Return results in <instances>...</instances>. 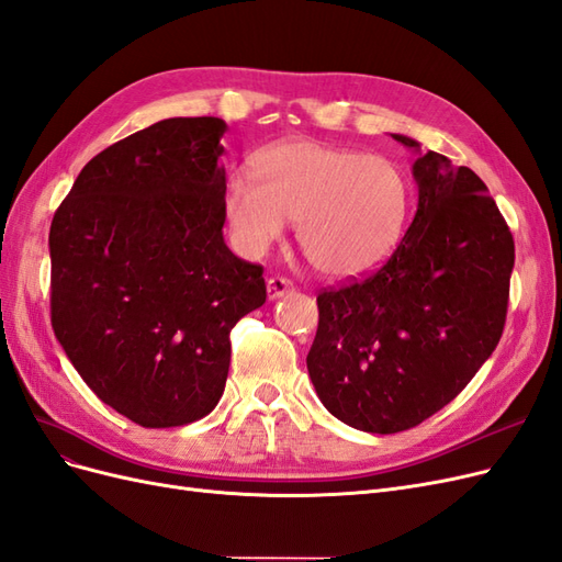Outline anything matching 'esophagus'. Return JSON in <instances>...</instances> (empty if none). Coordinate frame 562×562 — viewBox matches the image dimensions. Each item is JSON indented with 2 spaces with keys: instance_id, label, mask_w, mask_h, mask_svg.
<instances>
[{
  "instance_id": "34e87169",
  "label": "esophagus",
  "mask_w": 562,
  "mask_h": 562,
  "mask_svg": "<svg viewBox=\"0 0 562 562\" xmlns=\"http://www.w3.org/2000/svg\"><path fill=\"white\" fill-rule=\"evenodd\" d=\"M293 290V283H290L285 277H269L267 279V297L269 300H279L288 295Z\"/></svg>"
}]
</instances>
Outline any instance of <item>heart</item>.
<instances>
[{"mask_svg":"<svg viewBox=\"0 0 562 562\" xmlns=\"http://www.w3.org/2000/svg\"><path fill=\"white\" fill-rule=\"evenodd\" d=\"M225 214L246 258L265 256L293 221L308 262L327 277L351 279L372 272L400 244L409 183L389 158L285 142L260 153L256 177L229 173Z\"/></svg>","mask_w":562,"mask_h":562,"instance_id":"b5f03b06","label":"heart"}]
</instances>
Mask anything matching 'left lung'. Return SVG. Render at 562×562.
I'll list each match as a JSON object with an SVG mask.
<instances>
[{
    "label": "left lung",
    "instance_id": "left-lung-1",
    "mask_svg": "<svg viewBox=\"0 0 562 562\" xmlns=\"http://www.w3.org/2000/svg\"><path fill=\"white\" fill-rule=\"evenodd\" d=\"M418 150L416 216L376 272L321 290L306 356L325 409L362 432L393 435L447 406L505 330L514 237L470 167Z\"/></svg>",
    "mask_w": 562,
    "mask_h": 562
}]
</instances>
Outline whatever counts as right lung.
I'll return each instance as SVG.
<instances>
[{"label":"right lung","mask_w":562,"mask_h":562,"mask_svg":"<svg viewBox=\"0 0 562 562\" xmlns=\"http://www.w3.org/2000/svg\"><path fill=\"white\" fill-rule=\"evenodd\" d=\"M214 115L167 119L94 156L50 223V323L76 372L142 428L218 404L229 333L262 306V267L225 246Z\"/></svg>","instance_id":"add662e5"}]
</instances>
